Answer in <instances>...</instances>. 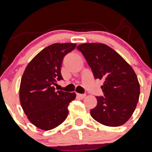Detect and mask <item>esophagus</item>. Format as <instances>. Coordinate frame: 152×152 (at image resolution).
<instances>
[{
	"instance_id": "obj_1",
	"label": "esophagus",
	"mask_w": 152,
	"mask_h": 152,
	"mask_svg": "<svg viewBox=\"0 0 152 152\" xmlns=\"http://www.w3.org/2000/svg\"><path fill=\"white\" fill-rule=\"evenodd\" d=\"M77 96H78L79 98H80V99H83V98H84V96H86L85 94H77Z\"/></svg>"
}]
</instances>
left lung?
I'll use <instances>...</instances> for the list:
<instances>
[{"mask_svg": "<svg viewBox=\"0 0 152 152\" xmlns=\"http://www.w3.org/2000/svg\"><path fill=\"white\" fill-rule=\"evenodd\" d=\"M77 49L83 54L95 79L103 80V96L91 115L98 123L116 127L128 121L135 111L140 86L134 70L120 55L103 43H84Z\"/></svg>", "mask_w": 152, "mask_h": 152, "instance_id": "8db88e82", "label": "left lung"}]
</instances>
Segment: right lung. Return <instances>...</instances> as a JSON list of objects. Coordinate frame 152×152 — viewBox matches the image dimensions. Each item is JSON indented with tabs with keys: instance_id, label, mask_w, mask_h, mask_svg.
<instances>
[{
	"instance_id": "1",
	"label": "right lung",
	"mask_w": 152,
	"mask_h": 152,
	"mask_svg": "<svg viewBox=\"0 0 152 152\" xmlns=\"http://www.w3.org/2000/svg\"><path fill=\"white\" fill-rule=\"evenodd\" d=\"M75 43H54L36 55L24 71L20 87V100L29 121L42 130L59 126L68 116V107L75 93L56 91L54 85L63 80V58L75 49Z\"/></svg>"
}]
</instances>
